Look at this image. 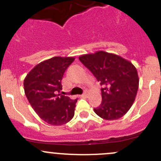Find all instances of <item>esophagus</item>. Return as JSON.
<instances>
[{
    "label": "esophagus",
    "mask_w": 161,
    "mask_h": 161,
    "mask_svg": "<svg viewBox=\"0 0 161 161\" xmlns=\"http://www.w3.org/2000/svg\"><path fill=\"white\" fill-rule=\"evenodd\" d=\"M81 97H83V98H85V97H87V92H85L83 94H82V95H81Z\"/></svg>",
    "instance_id": "34e87169"
}]
</instances>
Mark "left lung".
Returning a JSON list of instances; mask_svg holds the SVG:
<instances>
[{
    "label": "left lung",
    "mask_w": 161,
    "mask_h": 161,
    "mask_svg": "<svg viewBox=\"0 0 161 161\" xmlns=\"http://www.w3.org/2000/svg\"><path fill=\"white\" fill-rule=\"evenodd\" d=\"M79 59L102 86V103L94 112L109 121L124 116L134 103L139 88L136 67L118 55L102 50Z\"/></svg>",
    "instance_id": "left-lung-1"
}]
</instances>
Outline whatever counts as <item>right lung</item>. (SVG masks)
Masks as SVG:
<instances>
[{"mask_svg": "<svg viewBox=\"0 0 161 161\" xmlns=\"http://www.w3.org/2000/svg\"><path fill=\"white\" fill-rule=\"evenodd\" d=\"M73 57H53L36 65L24 79V90L30 105L42 120L61 125L72 119L78 99L61 95L64 71Z\"/></svg>", "mask_w": 161, "mask_h": 161, "instance_id": "1", "label": "right lung"}]
</instances>
